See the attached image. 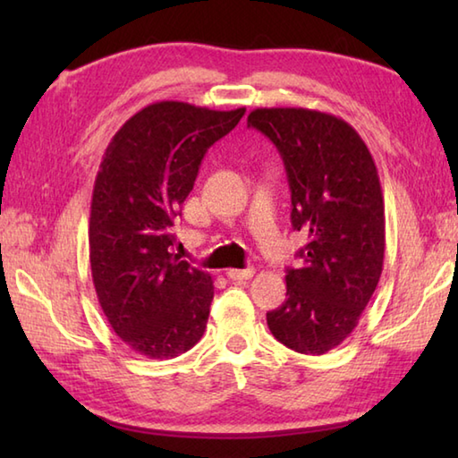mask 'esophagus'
<instances>
[{
    "label": "esophagus",
    "mask_w": 458,
    "mask_h": 458,
    "mask_svg": "<svg viewBox=\"0 0 458 458\" xmlns=\"http://www.w3.org/2000/svg\"><path fill=\"white\" fill-rule=\"evenodd\" d=\"M256 269L254 267H246V269H228L226 276L232 279V281H248L254 277Z\"/></svg>",
    "instance_id": "1"
}]
</instances>
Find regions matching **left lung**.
<instances>
[{
	"label": "left lung",
	"mask_w": 458,
	"mask_h": 458,
	"mask_svg": "<svg viewBox=\"0 0 458 458\" xmlns=\"http://www.w3.org/2000/svg\"><path fill=\"white\" fill-rule=\"evenodd\" d=\"M248 125L274 141L291 189V224L309 234L287 267V299L267 313L281 344L327 354L356 328L384 267V197L372 153L333 114L256 108Z\"/></svg>",
	"instance_id": "1"
}]
</instances>
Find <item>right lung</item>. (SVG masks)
<instances>
[{
  "label": "right lung",
  "mask_w": 458,
  "mask_h": 458,
  "mask_svg": "<svg viewBox=\"0 0 458 458\" xmlns=\"http://www.w3.org/2000/svg\"><path fill=\"white\" fill-rule=\"evenodd\" d=\"M244 112L155 102L104 151L90 204L92 281L114 333L141 356L174 358L207 330L212 277L171 254L173 226L204 153Z\"/></svg>",
  "instance_id": "obj_1"
}]
</instances>
